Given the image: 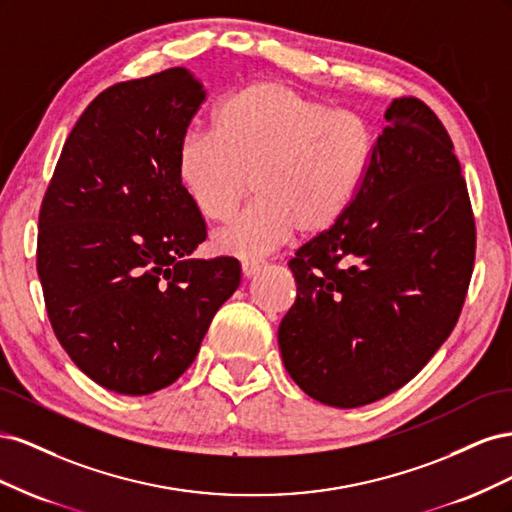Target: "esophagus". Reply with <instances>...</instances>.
<instances>
[{
  "label": "esophagus",
  "instance_id": "esophagus-1",
  "mask_svg": "<svg viewBox=\"0 0 512 512\" xmlns=\"http://www.w3.org/2000/svg\"><path fill=\"white\" fill-rule=\"evenodd\" d=\"M262 269H265V262H260V260H245V262H241V273H243L245 280H252V277L258 275Z\"/></svg>",
  "mask_w": 512,
  "mask_h": 512
}]
</instances>
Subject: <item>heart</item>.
Returning <instances> with one entry per match:
<instances>
[{
    "instance_id": "1",
    "label": "heart",
    "mask_w": 512,
    "mask_h": 512,
    "mask_svg": "<svg viewBox=\"0 0 512 512\" xmlns=\"http://www.w3.org/2000/svg\"><path fill=\"white\" fill-rule=\"evenodd\" d=\"M371 132L350 111H333L286 83L258 81L230 94L211 117V134L181 138L175 175L194 209L230 220L250 192L256 203L213 235L235 258H260L294 230L318 235L344 218L371 160Z\"/></svg>"
}]
</instances>
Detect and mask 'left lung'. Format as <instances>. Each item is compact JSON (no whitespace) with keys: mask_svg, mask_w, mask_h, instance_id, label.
I'll list each match as a JSON object with an SVG mask.
<instances>
[{"mask_svg":"<svg viewBox=\"0 0 512 512\" xmlns=\"http://www.w3.org/2000/svg\"><path fill=\"white\" fill-rule=\"evenodd\" d=\"M346 215L288 262L297 301L280 322L301 391L361 408L421 371L455 329L474 265L466 181L440 119L393 100Z\"/></svg>","mask_w":512,"mask_h":512,"instance_id":"obj_1","label":"left lung"}]
</instances>
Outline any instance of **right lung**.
<instances>
[{
    "mask_svg": "<svg viewBox=\"0 0 512 512\" xmlns=\"http://www.w3.org/2000/svg\"><path fill=\"white\" fill-rule=\"evenodd\" d=\"M205 98L185 68L108 87L76 121L42 200L38 275L53 331L119 395L173 384L241 282L235 258H192L207 230L175 175Z\"/></svg>",
    "mask_w": 512,
    "mask_h": 512,
    "instance_id": "add662e5",
    "label": "right lung"
}]
</instances>
